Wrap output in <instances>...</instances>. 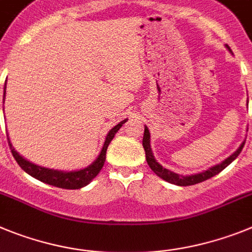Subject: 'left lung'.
Masks as SVG:
<instances>
[{"instance_id":"obj_1","label":"left lung","mask_w":252,"mask_h":252,"mask_svg":"<svg viewBox=\"0 0 252 252\" xmlns=\"http://www.w3.org/2000/svg\"><path fill=\"white\" fill-rule=\"evenodd\" d=\"M228 48V47H227ZM150 132H148V128L147 126H144V134H143V141H142V144H143V148H144V152H146V159H147V163L148 166L151 167L155 174L157 176H159L161 179L166 180L167 183H171L175 184V185H179V187H189V185H194V184H198V183H202V181L208 180V179L213 178L214 175L220 174L222 170L227 167L229 163L236 158V157L241 153L242 148L245 146V142H242V144L238 147V150L236 151L233 155L226 158L223 161L222 163L220 165H216L213 167H211L209 170L204 172H200V174H195V175H190V176H183V175H179V174H175V172L170 171L167 168L162 167V166L159 165L157 162L155 157L152 155V151H151V144H150Z\"/></svg>"}]
</instances>
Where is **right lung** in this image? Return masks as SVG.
Here are the masks:
<instances>
[{
  "label": "right lung",
  "mask_w": 252,
  "mask_h": 252,
  "mask_svg": "<svg viewBox=\"0 0 252 252\" xmlns=\"http://www.w3.org/2000/svg\"><path fill=\"white\" fill-rule=\"evenodd\" d=\"M5 90H6V85H5ZM126 122V119L123 120V122H120L119 124H117V126L111 129L110 132L108 133V135H106V139H105L104 142L101 152H100L99 157L96 158L95 162H94L93 165H90L89 167L84 168V170H80V171L64 172V171H58V170H52V168H45V167H41V166L34 165V163L29 162L28 159L23 158V157H21L16 151H15V148L11 146V142L10 139H8V137H7V141H8V144H10L11 153H12V156H14L15 159H16V162L19 163V166L23 168L24 171L28 172L30 176L38 179V180L43 181V183L45 184L53 185V187L62 188V189H80V188L87 185L90 181L95 178L96 175L99 174L100 170H101L102 166H104L105 158H106V150H108L109 143H110L111 139L114 138L115 133L119 130L120 126H123Z\"/></svg>",
  "instance_id": "obj_1"
}]
</instances>
